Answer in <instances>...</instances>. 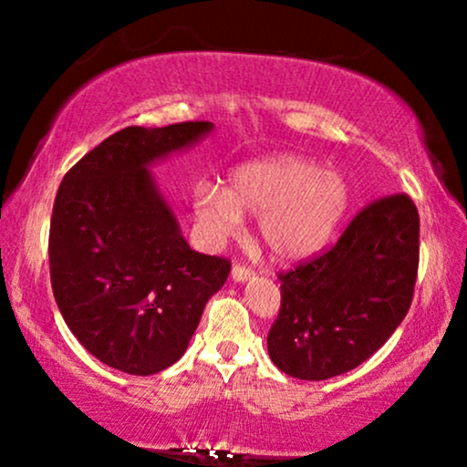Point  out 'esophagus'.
Instances as JSON below:
<instances>
[{
	"label": "esophagus",
	"mask_w": 467,
	"mask_h": 467,
	"mask_svg": "<svg viewBox=\"0 0 467 467\" xmlns=\"http://www.w3.org/2000/svg\"><path fill=\"white\" fill-rule=\"evenodd\" d=\"M253 276H254V272L251 270V267L240 265V264H235V265L232 267V278H234V283H246V280H251Z\"/></svg>",
	"instance_id": "1"
}]
</instances>
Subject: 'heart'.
I'll return each instance as SVG.
<instances>
[{
  "label": "heart",
  "mask_w": 467,
  "mask_h": 467,
  "mask_svg": "<svg viewBox=\"0 0 467 467\" xmlns=\"http://www.w3.org/2000/svg\"><path fill=\"white\" fill-rule=\"evenodd\" d=\"M350 208V184L315 159L274 155L248 161L229 174L227 187L202 182L193 216L208 240L240 232L244 216H259V238L276 261L297 264L321 253Z\"/></svg>",
  "instance_id": "1"
}]
</instances>
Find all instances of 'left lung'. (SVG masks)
Returning <instances> with one entry per match:
<instances>
[{"label": "left lung", "instance_id": "left-lung-1", "mask_svg": "<svg viewBox=\"0 0 467 467\" xmlns=\"http://www.w3.org/2000/svg\"><path fill=\"white\" fill-rule=\"evenodd\" d=\"M417 270L419 213L410 197L369 203L334 248L278 276L270 359L299 380H327L361 366L404 321Z\"/></svg>", "mask_w": 467, "mask_h": 467}]
</instances>
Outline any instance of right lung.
<instances>
[{
    "instance_id": "obj_1",
    "label": "right lung",
    "mask_w": 467,
    "mask_h": 467,
    "mask_svg": "<svg viewBox=\"0 0 467 467\" xmlns=\"http://www.w3.org/2000/svg\"><path fill=\"white\" fill-rule=\"evenodd\" d=\"M214 130L125 127L63 176L50 219V283L63 321L106 366L150 376L187 350L227 259L191 251L150 168Z\"/></svg>"
}]
</instances>
